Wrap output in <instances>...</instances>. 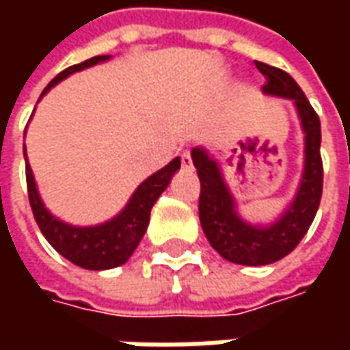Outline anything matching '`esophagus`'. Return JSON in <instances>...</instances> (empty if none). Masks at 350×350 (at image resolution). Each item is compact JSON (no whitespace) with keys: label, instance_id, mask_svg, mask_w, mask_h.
Masks as SVG:
<instances>
[{"label":"esophagus","instance_id":"1","mask_svg":"<svg viewBox=\"0 0 350 350\" xmlns=\"http://www.w3.org/2000/svg\"><path fill=\"white\" fill-rule=\"evenodd\" d=\"M182 167L183 168H191V167H193V159H191V153L189 152H183L182 153Z\"/></svg>","mask_w":350,"mask_h":350}]
</instances>
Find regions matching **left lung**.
Wrapping results in <instances>:
<instances>
[{
    "mask_svg": "<svg viewBox=\"0 0 350 350\" xmlns=\"http://www.w3.org/2000/svg\"><path fill=\"white\" fill-rule=\"evenodd\" d=\"M255 65L266 79L264 95L293 100L304 131V170L294 198L283 213L268 225L243 219L217 159L202 146L191 150L200 180L198 215L202 230L221 257L243 266H266L286 257L311 227L323 195L319 116L288 72L262 62H255Z\"/></svg>",
    "mask_w": 350,
    "mask_h": 350,
    "instance_id": "8db88e82",
    "label": "left lung"
}]
</instances>
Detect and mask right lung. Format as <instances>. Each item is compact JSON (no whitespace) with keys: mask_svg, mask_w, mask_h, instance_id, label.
Masks as SVG:
<instances>
[{"mask_svg":"<svg viewBox=\"0 0 350 350\" xmlns=\"http://www.w3.org/2000/svg\"><path fill=\"white\" fill-rule=\"evenodd\" d=\"M112 56H95L79 65H72L57 75L56 79L50 82L41 93V99L52 88L59 84L62 80L67 79L72 72L84 71L88 67L108 62ZM39 99V100H41ZM24 159H26V182L27 195H29V204L33 210V217L37 225L41 228L42 236L49 240L54 250L86 270H110L116 266H122L131 258L138 247V243L144 236L148 223H150V212L153 204L157 202L161 193L167 189L172 176L180 170L182 161L176 157L168 163L167 167L157 170L155 174L146 178L144 182L138 185L135 193L131 195L129 202L125 204L122 212L114 215L112 219L93 225V227H79L65 223L56 215H52L50 210L42 202L37 183H35L33 172L27 161L26 144H24Z\"/></svg>","mask_w":350,"mask_h":350,"instance_id":"obj_1","label":"right lung"}]
</instances>
